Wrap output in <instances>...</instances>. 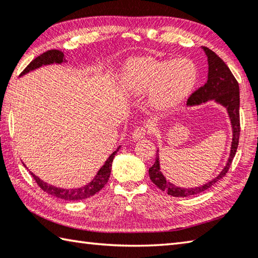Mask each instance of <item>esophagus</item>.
<instances>
[{
	"label": "esophagus",
	"instance_id": "34e87169",
	"mask_svg": "<svg viewBox=\"0 0 258 258\" xmlns=\"http://www.w3.org/2000/svg\"><path fill=\"white\" fill-rule=\"evenodd\" d=\"M145 134H147V130L142 127V126H140V127H137L133 131L132 138L133 140H135V141H138V140L143 139L145 137Z\"/></svg>",
	"mask_w": 258,
	"mask_h": 258
}]
</instances>
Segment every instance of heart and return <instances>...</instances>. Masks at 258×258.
Listing matches in <instances>:
<instances>
[{"label":"heart","mask_w":258,"mask_h":258,"mask_svg":"<svg viewBox=\"0 0 258 258\" xmlns=\"http://www.w3.org/2000/svg\"><path fill=\"white\" fill-rule=\"evenodd\" d=\"M199 71L188 58H139L126 65L120 76V89L126 95L152 91L151 104L167 109L187 97L198 82Z\"/></svg>","instance_id":"obj_1"}]
</instances>
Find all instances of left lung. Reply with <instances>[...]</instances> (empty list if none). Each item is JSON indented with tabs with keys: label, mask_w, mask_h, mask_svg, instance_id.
<instances>
[{
	"label": "left lung",
	"mask_w": 258,
	"mask_h": 258,
	"mask_svg": "<svg viewBox=\"0 0 258 258\" xmlns=\"http://www.w3.org/2000/svg\"><path fill=\"white\" fill-rule=\"evenodd\" d=\"M205 55L208 57L209 73L208 81L203 87L196 90L187 100V106H199L205 104L208 101H215L217 104L221 105L227 109V113L230 118L232 127V142L230 148V154L227 161L226 167L223 168L220 174L213 178L209 182H205L202 186L198 187H179L168 181L166 177L162 175L160 170V161H159V150L156 154V162L152 167L149 168L150 179L156 185L158 188L166 191L168 195L175 196V198H187V196L196 195L199 193L209 189L215 182L219 181L229 170L233 160V157L237 152L238 143H239L240 134V119H239V84H238L236 78L233 77L227 64L219 57V56L208 47H202Z\"/></svg>",
	"instance_id": "left-lung-1"
}]
</instances>
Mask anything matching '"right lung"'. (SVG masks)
I'll return each mask as SVG.
<instances>
[{
	"mask_svg": "<svg viewBox=\"0 0 258 258\" xmlns=\"http://www.w3.org/2000/svg\"><path fill=\"white\" fill-rule=\"evenodd\" d=\"M65 60L64 58V54L63 51H60L58 49H50L45 51L41 55H39L38 57H36L34 60H31L30 64L23 70V72L20 74V77L25 76V74L29 73L34 70L39 69L41 67H45V65H50V64H62ZM120 147L117 148L115 151L110 154L109 158L105 161L104 166H102L99 170H98L97 175L93 177V179L88 182L87 185H84L82 187H79V188H60V187H56L54 185L47 184V182L41 180L38 176H36L34 172L30 171L31 176L34 177V179L36 180L37 184L40 187L41 189L46 193H48L53 196H56V198L62 199V200H67V201H81V200H86L90 196H93L96 193H98L100 189H102L107 181L109 179L110 176V171H111V163H113L114 158L116 156L117 151H118Z\"/></svg>",
	"mask_w": 258,
	"mask_h": 258,
	"instance_id": "add662e5",
	"label": "right lung"
}]
</instances>
